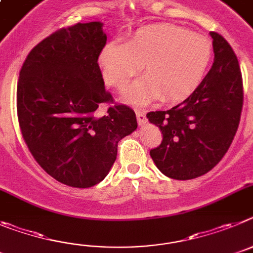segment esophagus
<instances>
[{"mask_svg": "<svg viewBox=\"0 0 253 253\" xmlns=\"http://www.w3.org/2000/svg\"><path fill=\"white\" fill-rule=\"evenodd\" d=\"M136 117H137V122H138V125H140V126H142V125H145L147 122L146 115H145L143 110H140V108H137V110H136Z\"/></svg>", "mask_w": 253, "mask_h": 253, "instance_id": "1", "label": "esophagus"}]
</instances>
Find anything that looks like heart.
Listing matches in <instances>:
<instances>
[{
  "mask_svg": "<svg viewBox=\"0 0 253 253\" xmlns=\"http://www.w3.org/2000/svg\"><path fill=\"white\" fill-rule=\"evenodd\" d=\"M213 49L209 39L184 27L158 24L141 27L125 44L110 42L99 54V67L108 85L126 87L143 65L147 76L132 84L127 99L146 103L161 97L180 101L203 81Z\"/></svg>",
  "mask_w": 253,
  "mask_h": 253,
  "instance_id": "obj_1",
  "label": "heart"
}]
</instances>
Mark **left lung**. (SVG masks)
Returning a JSON list of instances; mask_svg holds the SVG:
<instances>
[{"instance_id":"obj_1","label":"left lung","mask_w":253,"mask_h":253,"mask_svg":"<svg viewBox=\"0 0 253 253\" xmlns=\"http://www.w3.org/2000/svg\"><path fill=\"white\" fill-rule=\"evenodd\" d=\"M213 39L214 63L199 87L185 101L146 117L163 133L150 151L163 174L189 180L211 171L228 151L243 106V84L237 56L218 33Z\"/></svg>"}]
</instances>
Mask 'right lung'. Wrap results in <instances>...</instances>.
I'll use <instances>...</instances> for the list:
<instances>
[{"instance_id": "1", "label": "right lung", "mask_w": 253, "mask_h": 253, "mask_svg": "<svg viewBox=\"0 0 253 253\" xmlns=\"http://www.w3.org/2000/svg\"><path fill=\"white\" fill-rule=\"evenodd\" d=\"M99 21L63 27L31 50L17 82V118L36 163L59 183L90 188L106 177L118 141L137 128L132 108L115 103L98 65L107 36Z\"/></svg>"}]
</instances>
